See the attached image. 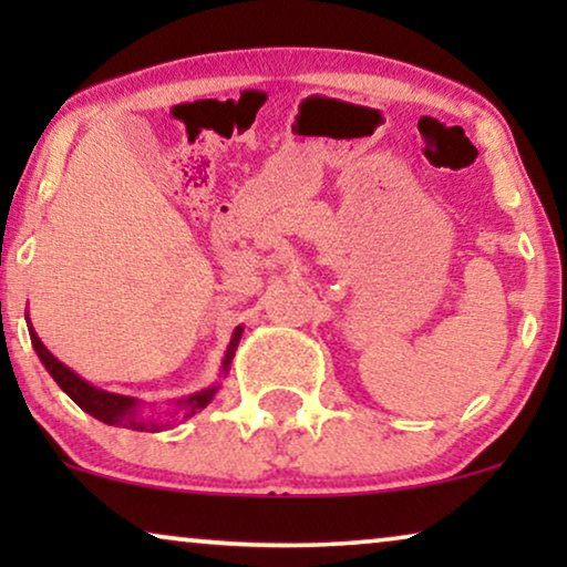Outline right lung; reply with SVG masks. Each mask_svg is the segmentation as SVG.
Wrapping results in <instances>:
<instances>
[{
    "label": "right lung",
    "mask_w": 567,
    "mask_h": 567,
    "mask_svg": "<svg viewBox=\"0 0 567 567\" xmlns=\"http://www.w3.org/2000/svg\"><path fill=\"white\" fill-rule=\"evenodd\" d=\"M28 320V332H30V343H33L38 359L45 367V371L53 377L61 390H64L69 398H72L76 405H80L84 413H90L97 421H103L107 425H118V429H131V431H165L169 425L177 421H188L190 415H196L198 410H204L208 402L214 400V394L219 392V384L206 386V390L193 392L188 398L175 400V410H165V415H142V400L128 398V394H115V392H105L100 386L84 382V379L61 363L56 355H53L49 348L41 343V338L35 336L33 324H30V315H25ZM239 338H243V324H237L235 332H231V340L227 346V353H224L221 361V377L229 374L231 359H235V351L239 346Z\"/></svg>",
    "instance_id": "obj_1"
}]
</instances>
